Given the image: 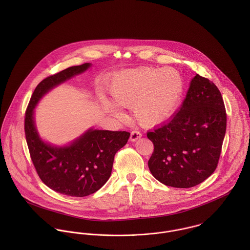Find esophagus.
Wrapping results in <instances>:
<instances>
[{"mask_svg": "<svg viewBox=\"0 0 250 250\" xmlns=\"http://www.w3.org/2000/svg\"><path fill=\"white\" fill-rule=\"evenodd\" d=\"M142 133H140L139 131H132L131 132V136H130V140L132 143L137 142L140 138H142Z\"/></svg>", "mask_w": 250, "mask_h": 250, "instance_id": "esophagus-1", "label": "esophagus"}]
</instances>
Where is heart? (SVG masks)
<instances>
[{
	"label": "heart",
	"mask_w": 250,
	"mask_h": 250,
	"mask_svg": "<svg viewBox=\"0 0 250 250\" xmlns=\"http://www.w3.org/2000/svg\"><path fill=\"white\" fill-rule=\"evenodd\" d=\"M112 103L132 108L143 126L153 127L167 121L175 111L184 92V79L171 67L143 66L117 73L108 88ZM103 107L115 116L120 110L101 98Z\"/></svg>",
	"instance_id": "1"
}]
</instances>
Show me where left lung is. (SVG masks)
<instances>
[{"mask_svg": "<svg viewBox=\"0 0 250 250\" xmlns=\"http://www.w3.org/2000/svg\"><path fill=\"white\" fill-rule=\"evenodd\" d=\"M226 131L220 91L196 74L178 111L147 133L154 144L148 161L152 175L173 188H191L214 173Z\"/></svg>", "mask_w": 250, "mask_h": 250, "instance_id": "obj_1", "label": "left lung"}]
</instances>
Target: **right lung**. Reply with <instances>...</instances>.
<instances>
[{
	"instance_id": "obj_1",
	"label": "right lung",
	"mask_w": 250,
	"mask_h": 250,
	"mask_svg": "<svg viewBox=\"0 0 250 250\" xmlns=\"http://www.w3.org/2000/svg\"><path fill=\"white\" fill-rule=\"evenodd\" d=\"M90 66L83 63L68 67L41 81L25 114L26 141L39 178L53 190L75 197L92 194L106 184L114 155L127 143L130 133L91 128L68 145L55 146L39 137L34 113L36 104L48 91Z\"/></svg>"
}]
</instances>
